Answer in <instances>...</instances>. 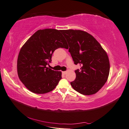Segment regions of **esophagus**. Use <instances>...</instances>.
Masks as SVG:
<instances>
[{
  "label": "esophagus",
  "mask_w": 129,
  "mask_h": 129,
  "mask_svg": "<svg viewBox=\"0 0 129 129\" xmlns=\"http://www.w3.org/2000/svg\"><path fill=\"white\" fill-rule=\"evenodd\" d=\"M62 74L65 75L67 74V72H66V71H65V72H62Z\"/></svg>",
  "instance_id": "1"
}]
</instances>
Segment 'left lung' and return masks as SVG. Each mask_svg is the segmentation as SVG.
<instances>
[{
    "instance_id": "left-lung-1",
    "label": "left lung",
    "mask_w": 129,
    "mask_h": 129,
    "mask_svg": "<svg viewBox=\"0 0 129 129\" xmlns=\"http://www.w3.org/2000/svg\"><path fill=\"white\" fill-rule=\"evenodd\" d=\"M69 45V51L74 64L81 66L76 70V78L71 82L73 88L85 95L96 93L108 80L110 62L108 55L91 35L80 30L61 31Z\"/></svg>"
}]
</instances>
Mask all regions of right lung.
I'll use <instances>...</instances> for the list:
<instances>
[{
  "label": "right lung",
  "instance_id": "right-lung-1",
  "mask_svg": "<svg viewBox=\"0 0 129 129\" xmlns=\"http://www.w3.org/2000/svg\"><path fill=\"white\" fill-rule=\"evenodd\" d=\"M61 30L45 29L36 31L21 47L17 60L19 78L30 91L45 94L55 88L61 72L46 66L56 49L68 48Z\"/></svg>",
  "mask_w": 129,
  "mask_h": 129
}]
</instances>
